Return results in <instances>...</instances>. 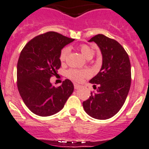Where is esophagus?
I'll list each match as a JSON object with an SVG mask.
<instances>
[{"label": "esophagus", "mask_w": 149, "mask_h": 149, "mask_svg": "<svg viewBox=\"0 0 149 149\" xmlns=\"http://www.w3.org/2000/svg\"><path fill=\"white\" fill-rule=\"evenodd\" d=\"M80 88V86L78 85V84H77V83H74V89H78Z\"/></svg>", "instance_id": "1"}]
</instances>
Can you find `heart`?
<instances>
[{
	"label": "heart",
	"mask_w": 149,
	"mask_h": 149,
	"mask_svg": "<svg viewBox=\"0 0 149 149\" xmlns=\"http://www.w3.org/2000/svg\"><path fill=\"white\" fill-rule=\"evenodd\" d=\"M78 49L81 52V54L85 58L90 60L95 55V49L91 47L90 46L87 45V44H80L78 47ZM70 49L69 47H63L61 51H60V56H59V59L61 63H63L66 60V57L69 54ZM89 71L87 70H79V69H74L71 68L66 71V77L69 79H72L74 82H80L83 78L89 77Z\"/></svg>",
	"instance_id": "heart-1"
}]
</instances>
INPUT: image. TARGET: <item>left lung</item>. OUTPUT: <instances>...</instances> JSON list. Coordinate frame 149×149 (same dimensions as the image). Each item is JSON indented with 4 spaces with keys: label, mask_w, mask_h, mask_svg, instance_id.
<instances>
[{
    "label": "left lung",
    "mask_w": 149,
    "mask_h": 149,
    "mask_svg": "<svg viewBox=\"0 0 149 149\" xmlns=\"http://www.w3.org/2000/svg\"><path fill=\"white\" fill-rule=\"evenodd\" d=\"M89 42H95L101 49L102 65L99 73L89 81L97 92H91L83 106L93 118L108 119L123 107L129 93L131 86L130 60L120 43L103 34L95 35Z\"/></svg>",
    "instance_id": "left-lung-1"
}]
</instances>
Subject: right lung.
Returning a JSON list of instances; mask_svg holds the SVG:
<instances>
[{
	"instance_id": "obj_1",
	"label": "right lung",
	"mask_w": 149,
	"mask_h": 149,
	"mask_svg": "<svg viewBox=\"0 0 149 149\" xmlns=\"http://www.w3.org/2000/svg\"><path fill=\"white\" fill-rule=\"evenodd\" d=\"M74 39L49 31L29 41L20 52L17 67V84L27 108L40 116H49L63 108L73 92V84L65 79L55 87L49 79L61 66L60 51Z\"/></svg>"
}]
</instances>
